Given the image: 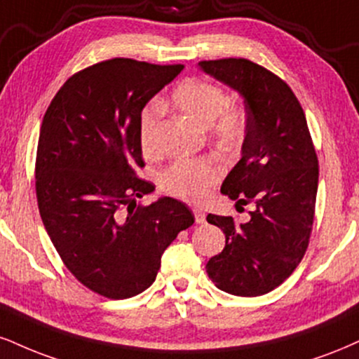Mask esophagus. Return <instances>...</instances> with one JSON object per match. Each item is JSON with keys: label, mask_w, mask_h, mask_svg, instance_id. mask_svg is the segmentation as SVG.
I'll use <instances>...</instances> for the list:
<instances>
[{"label": "esophagus", "mask_w": 359, "mask_h": 359, "mask_svg": "<svg viewBox=\"0 0 359 359\" xmlns=\"http://www.w3.org/2000/svg\"><path fill=\"white\" fill-rule=\"evenodd\" d=\"M194 215H196L197 224H205V212L201 209H194Z\"/></svg>", "instance_id": "obj_1"}]
</instances>
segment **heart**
<instances>
[{
    "mask_svg": "<svg viewBox=\"0 0 359 359\" xmlns=\"http://www.w3.org/2000/svg\"><path fill=\"white\" fill-rule=\"evenodd\" d=\"M172 103L180 114L209 130L222 149H234L245 137V114L231 105L226 90L207 80L191 79L180 83L172 93ZM157 125L155 111L144 115L140 125V144L144 154L154 152L152 133ZM221 179V168L212 158H180L168 165L161 175L163 191L191 202H201Z\"/></svg>",
    "mask_w": 359,
    "mask_h": 359,
    "instance_id": "obj_1",
    "label": "heart"
}]
</instances>
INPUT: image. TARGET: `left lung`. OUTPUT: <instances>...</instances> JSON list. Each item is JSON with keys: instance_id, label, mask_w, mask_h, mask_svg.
I'll list each match as a JSON object with an SVG mask.
<instances>
[{"instance_id": "8db88e82", "label": "left lung", "mask_w": 359, "mask_h": 359, "mask_svg": "<svg viewBox=\"0 0 359 359\" xmlns=\"http://www.w3.org/2000/svg\"><path fill=\"white\" fill-rule=\"evenodd\" d=\"M198 67L243 95L245 137L243 157L221 192L256 209L250 221L207 215L221 227L226 248L205 269L221 291L261 296L283 284L308 249L318 194V155L306 115L289 85L245 58L204 60Z\"/></svg>"}]
</instances>
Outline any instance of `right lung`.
I'll list each match as a JSON object with an SVG mask.
<instances>
[{"label":"right lung","mask_w":359,"mask_h":359,"mask_svg":"<svg viewBox=\"0 0 359 359\" xmlns=\"http://www.w3.org/2000/svg\"><path fill=\"white\" fill-rule=\"evenodd\" d=\"M184 65L111 58L65 81L43 116L34 187L38 209L67 269L97 294L127 299L157 278L161 257L194 224L172 197L150 205L138 179L140 125L147 102Z\"/></svg>","instance_id":"1"}]
</instances>
